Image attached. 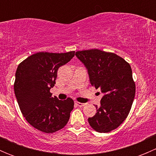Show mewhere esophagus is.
Wrapping results in <instances>:
<instances>
[{"mask_svg": "<svg viewBox=\"0 0 156 156\" xmlns=\"http://www.w3.org/2000/svg\"><path fill=\"white\" fill-rule=\"evenodd\" d=\"M75 104L77 105V106H80V107H81V106H84V105H85V103H80V102H78V101H76L75 102Z\"/></svg>", "mask_w": 156, "mask_h": 156, "instance_id": "obj_1", "label": "esophagus"}]
</instances>
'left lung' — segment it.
Here are the masks:
<instances>
[{"label": "left lung", "instance_id": "8db88e82", "mask_svg": "<svg viewBox=\"0 0 156 156\" xmlns=\"http://www.w3.org/2000/svg\"><path fill=\"white\" fill-rule=\"evenodd\" d=\"M77 57L87 69L93 87L104 94L97 113L88 119L90 127L108 133L123 123L133 104L136 85L130 64L114 53L98 49L77 51Z\"/></svg>", "mask_w": 156, "mask_h": 156}]
</instances>
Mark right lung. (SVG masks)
Wrapping results in <instances>:
<instances>
[{
  "instance_id": "1",
  "label": "right lung",
  "mask_w": 156,
  "mask_h": 156,
  "mask_svg": "<svg viewBox=\"0 0 156 156\" xmlns=\"http://www.w3.org/2000/svg\"><path fill=\"white\" fill-rule=\"evenodd\" d=\"M75 51L39 52L20 62L16 72L14 92L22 114L40 131L52 133L66 125L74 108L72 99L59 100L50 90L56 84L58 69L69 62Z\"/></svg>"
}]
</instances>
